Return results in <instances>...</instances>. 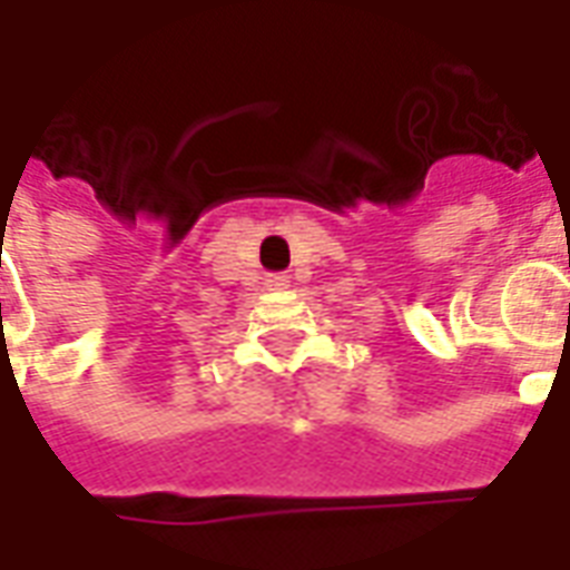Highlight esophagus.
Listing matches in <instances>:
<instances>
[{"instance_id":"1","label":"esophagus","mask_w":570,"mask_h":570,"mask_svg":"<svg viewBox=\"0 0 570 570\" xmlns=\"http://www.w3.org/2000/svg\"><path fill=\"white\" fill-rule=\"evenodd\" d=\"M268 284H272V286H281V284H284V277H272Z\"/></svg>"}]
</instances>
